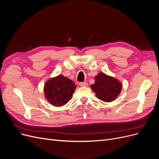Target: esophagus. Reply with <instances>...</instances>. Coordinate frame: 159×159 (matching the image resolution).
Returning <instances> with one entry per match:
<instances>
[{
    "mask_svg": "<svg viewBox=\"0 0 159 159\" xmlns=\"http://www.w3.org/2000/svg\"><path fill=\"white\" fill-rule=\"evenodd\" d=\"M88 83L87 82H80V85L81 86V87H87L88 86Z\"/></svg>",
    "mask_w": 159,
    "mask_h": 159,
    "instance_id": "34e87169",
    "label": "esophagus"
}]
</instances>
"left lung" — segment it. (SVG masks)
Returning a JSON list of instances; mask_svg holds the SVG:
<instances>
[{
  "mask_svg": "<svg viewBox=\"0 0 159 159\" xmlns=\"http://www.w3.org/2000/svg\"><path fill=\"white\" fill-rule=\"evenodd\" d=\"M91 88L98 99L105 102H111L121 93L122 84L113 77L99 72L95 76V83L91 85Z\"/></svg>",
  "mask_w": 159,
  "mask_h": 159,
  "instance_id": "left-lung-1",
  "label": "left lung"
}]
</instances>
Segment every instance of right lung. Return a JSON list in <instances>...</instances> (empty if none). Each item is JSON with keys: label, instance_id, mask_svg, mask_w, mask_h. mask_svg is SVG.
<instances>
[{"label": "right lung", "instance_id": "right-lung-1", "mask_svg": "<svg viewBox=\"0 0 159 159\" xmlns=\"http://www.w3.org/2000/svg\"><path fill=\"white\" fill-rule=\"evenodd\" d=\"M76 85L67 77L58 75L48 80L44 88L45 98L54 106L61 107L71 99Z\"/></svg>", "mask_w": 159, "mask_h": 159}]
</instances>
